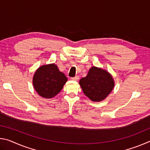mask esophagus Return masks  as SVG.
<instances>
[{
	"label": "esophagus",
	"mask_w": 150,
	"mask_h": 150,
	"mask_svg": "<svg viewBox=\"0 0 150 150\" xmlns=\"http://www.w3.org/2000/svg\"><path fill=\"white\" fill-rule=\"evenodd\" d=\"M71 79L74 80V81H77V80L79 79V76H77V75H76V76H75V77H71Z\"/></svg>",
	"instance_id": "34e87169"
}]
</instances>
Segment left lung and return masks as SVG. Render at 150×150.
<instances>
[{
  "instance_id": "left-lung-1",
  "label": "left lung",
  "mask_w": 150,
  "mask_h": 150,
  "mask_svg": "<svg viewBox=\"0 0 150 150\" xmlns=\"http://www.w3.org/2000/svg\"><path fill=\"white\" fill-rule=\"evenodd\" d=\"M79 84L87 97L92 101L99 102L110 94L115 83L106 71L93 67L85 77L81 79Z\"/></svg>"
}]
</instances>
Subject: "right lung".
Wrapping results in <instances>:
<instances>
[{"mask_svg":"<svg viewBox=\"0 0 150 150\" xmlns=\"http://www.w3.org/2000/svg\"><path fill=\"white\" fill-rule=\"evenodd\" d=\"M67 81L55 64L43 65L35 71L33 78L35 90L44 98H50L57 95Z\"/></svg>","mask_w":150,"mask_h":150,"instance_id":"add662e5","label":"right lung"}]
</instances>
